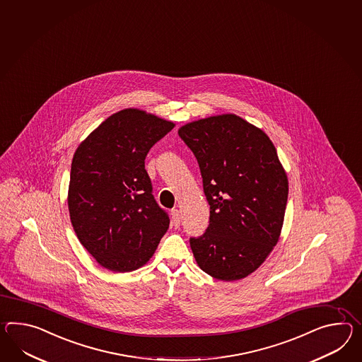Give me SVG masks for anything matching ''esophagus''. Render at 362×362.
Masks as SVG:
<instances>
[{
  "mask_svg": "<svg viewBox=\"0 0 362 362\" xmlns=\"http://www.w3.org/2000/svg\"><path fill=\"white\" fill-rule=\"evenodd\" d=\"M171 222H173V225L177 228L179 225H180V213L177 209H173L171 211Z\"/></svg>",
  "mask_w": 362,
  "mask_h": 362,
  "instance_id": "1",
  "label": "esophagus"
}]
</instances>
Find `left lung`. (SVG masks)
Returning a JSON list of instances; mask_svg holds the SVG:
<instances>
[{
    "mask_svg": "<svg viewBox=\"0 0 362 362\" xmlns=\"http://www.w3.org/2000/svg\"><path fill=\"white\" fill-rule=\"evenodd\" d=\"M179 136L197 159L209 226L189 239L196 263L221 281L255 272L281 234L289 183L274 142L234 114L185 124Z\"/></svg>",
    "mask_w": 362,
    "mask_h": 362,
    "instance_id": "8db88e82",
    "label": "left lung"
}]
</instances>
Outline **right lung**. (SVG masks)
<instances>
[{"mask_svg":"<svg viewBox=\"0 0 362 362\" xmlns=\"http://www.w3.org/2000/svg\"><path fill=\"white\" fill-rule=\"evenodd\" d=\"M175 124L137 108L107 117L71 160L68 206L81 245L108 271L146 264L168 231L145 170L150 148Z\"/></svg>","mask_w":362,"mask_h":362,"instance_id":"1","label":"right lung"}]
</instances>
